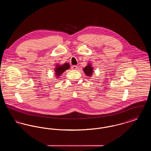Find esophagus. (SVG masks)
<instances>
[{
	"label": "esophagus",
	"instance_id": "34e87169",
	"mask_svg": "<svg viewBox=\"0 0 151 151\" xmlns=\"http://www.w3.org/2000/svg\"><path fill=\"white\" fill-rule=\"evenodd\" d=\"M72 70H76L78 68V66L75 65H72Z\"/></svg>",
	"mask_w": 151,
	"mask_h": 151
}]
</instances>
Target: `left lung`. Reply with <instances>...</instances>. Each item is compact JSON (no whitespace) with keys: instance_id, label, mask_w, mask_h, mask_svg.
<instances>
[{"instance_id":"left-lung-1","label":"left lung","mask_w":151,"mask_h":151,"mask_svg":"<svg viewBox=\"0 0 151 151\" xmlns=\"http://www.w3.org/2000/svg\"><path fill=\"white\" fill-rule=\"evenodd\" d=\"M83 70L85 72V73L86 74V76H91L93 73V67H92V65L91 64H88V65H86L85 68H83Z\"/></svg>"}]
</instances>
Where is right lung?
I'll return each mask as SVG.
<instances>
[{"label":"right lung","mask_w":151,"mask_h":151,"mask_svg":"<svg viewBox=\"0 0 151 151\" xmlns=\"http://www.w3.org/2000/svg\"><path fill=\"white\" fill-rule=\"evenodd\" d=\"M57 67L55 69V75H57L58 78L60 76L63 72H65V70L69 69L70 68V65L68 63H65L64 65H56Z\"/></svg>","instance_id":"add662e5"}]
</instances>
